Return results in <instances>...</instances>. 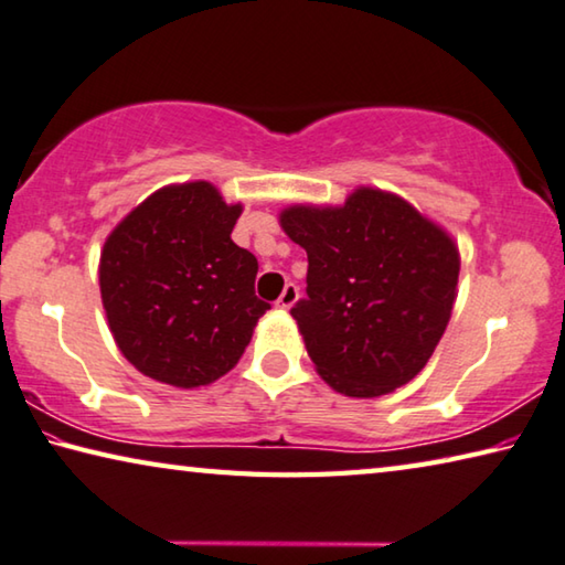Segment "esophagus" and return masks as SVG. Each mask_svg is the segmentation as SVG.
<instances>
[{"label":"esophagus","mask_w":565,"mask_h":565,"mask_svg":"<svg viewBox=\"0 0 565 565\" xmlns=\"http://www.w3.org/2000/svg\"><path fill=\"white\" fill-rule=\"evenodd\" d=\"M298 295H300V290H298V285L295 282H288L285 285V290L280 292V298H277V308H282V310H288V308H292L295 305V300H298Z\"/></svg>","instance_id":"obj_1"}]
</instances>
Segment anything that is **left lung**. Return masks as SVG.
Returning <instances> with one entry per match:
<instances>
[{
    "label": "left lung",
    "instance_id": "8db88e82",
    "mask_svg": "<svg viewBox=\"0 0 565 565\" xmlns=\"http://www.w3.org/2000/svg\"><path fill=\"white\" fill-rule=\"evenodd\" d=\"M280 222L308 253V298L290 312L326 383L375 397L413 381L452 312V239L405 200L370 188L343 207H290Z\"/></svg>",
    "mask_w": 565,
    "mask_h": 565
}]
</instances>
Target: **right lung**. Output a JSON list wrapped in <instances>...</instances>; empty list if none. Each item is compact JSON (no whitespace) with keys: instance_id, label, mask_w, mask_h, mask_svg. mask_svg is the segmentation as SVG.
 Returning a JSON list of instances; mask_svg holds the SVG:
<instances>
[{"instance_id":"add662e5","label":"right lung","mask_w":565,"mask_h":565,"mask_svg":"<svg viewBox=\"0 0 565 565\" xmlns=\"http://www.w3.org/2000/svg\"><path fill=\"white\" fill-rule=\"evenodd\" d=\"M239 212L210 182L174 184L147 198L107 237L99 290L109 330L152 381H217L270 310L255 295V255L230 237Z\"/></svg>"}]
</instances>
